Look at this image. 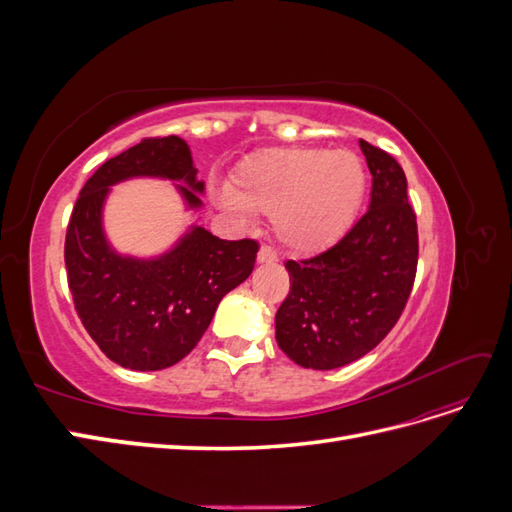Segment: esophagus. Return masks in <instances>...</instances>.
<instances>
[{"label":"esophagus","instance_id":"34e87169","mask_svg":"<svg viewBox=\"0 0 512 512\" xmlns=\"http://www.w3.org/2000/svg\"><path fill=\"white\" fill-rule=\"evenodd\" d=\"M258 262L260 265H273V262H277V254L271 250V247L262 245L258 250Z\"/></svg>","mask_w":512,"mask_h":512}]
</instances>
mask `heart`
<instances>
[{
	"label": "heart",
	"instance_id": "heart-1",
	"mask_svg": "<svg viewBox=\"0 0 512 512\" xmlns=\"http://www.w3.org/2000/svg\"><path fill=\"white\" fill-rule=\"evenodd\" d=\"M367 183L363 160L348 149L267 147L232 168L215 203L241 222L271 215L275 239L292 254L312 256L350 230Z\"/></svg>",
	"mask_w": 512,
	"mask_h": 512
}]
</instances>
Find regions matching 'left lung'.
I'll list each match as a JSON object with an SVG mask.
<instances>
[{
  "instance_id": "1",
  "label": "left lung",
  "mask_w": 512,
  "mask_h": 512,
  "mask_svg": "<svg viewBox=\"0 0 512 512\" xmlns=\"http://www.w3.org/2000/svg\"><path fill=\"white\" fill-rule=\"evenodd\" d=\"M371 198L363 218L331 250L288 260L290 292L275 314V339L307 369H337L374 350L404 312L416 275V215L404 170L359 141Z\"/></svg>"
}]
</instances>
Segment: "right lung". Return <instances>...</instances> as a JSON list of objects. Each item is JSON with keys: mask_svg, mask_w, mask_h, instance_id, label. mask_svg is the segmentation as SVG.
<instances>
[{"mask_svg": "<svg viewBox=\"0 0 512 512\" xmlns=\"http://www.w3.org/2000/svg\"><path fill=\"white\" fill-rule=\"evenodd\" d=\"M132 179L173 181L183 211L205 207V181L181 136L147 138L106 160L72 211L68 284L83 327L108 359L158 371L192 352L220 301L254 271L258 243L224 241L190 224L160 254L119 252L108 239L104 209L115 185Z\"/></svg>", "mask_w": 512, "mask_h": 512, "instance_id": "add662e5", "label": "right lung"}]
</instances>
